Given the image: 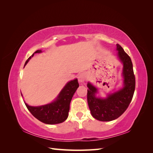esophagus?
<instances>
[{"mask_svg": "<svg viewBox=\"0 0 153 153\" xmlns=\"http://www.w3.org/2000/svg\"><path fill=\"white\" fill-rule=\"evenodd\" d=\"M78 81L80 82H84L86 80V76L84 73H80L78 77Z\"/></svg>", "mask_w": 153, "mask_h": 153, "instance_id": "obj_1", "label": "esophagus"}]
</instances>
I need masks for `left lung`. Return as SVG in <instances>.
<instances>
[{
  "mask_svg": "<svg viewBox=\"0 0 153 153\" xmlns=\"http://www.w3.org/2000/svg\"><path fill=\"white\" fill-rule=\"evenodd\" d=\"M118 56L123 63L124 87L109 94L105 99L95 97L96 88L87 84V102L93 117L101 121H110L118 118L126 111L132 100L135 88V77L130 57L117 44Z\"/></svg>",
  "mask_w": 153,
  "mask_h": 153,
  "instance_id": "obj_1",
  "label": "left lung"
}]
</instances>
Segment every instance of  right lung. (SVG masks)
Returning a JSON list of instances; mask_svg holds the SVG:
<instances>
[{
    "label": "right lung",
    "instance_id": "right-lung-1",
    "mask_svg": "<svg viewBox=\"0 0 153 153\" xmlns=\"http://www.w3.org/2000/svg\"><path fill=\"white\" fill-rule=\"evenodd\" d=\"M40 52L41 50L36 51L27 60L24 66L34 53ZM78 86L79 84L77 79L69 82L60 92L57 100L52 103L40 106H32L25 103V104L32 115L41 122L48 124L61 123L68 118L69 105Z\"/></svg>",
    "mask_w": 153,
    "mask_h": 153
}]
</instances>
